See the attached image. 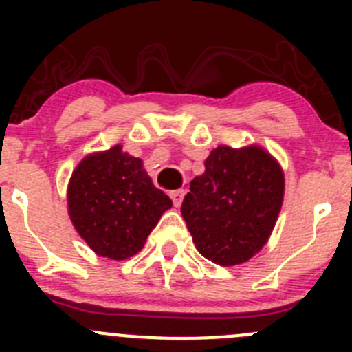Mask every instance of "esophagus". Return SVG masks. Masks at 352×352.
<instances>
[{
    "instance_id": "1",
    "label": "esophagus",
    "mask_w": 352,
    "mask_h": 352,
    "mask_svg": "<svg viewBox=\"0 0 352 352\" xmlns=\"http://www.w3.org/2000/svg\"><path fill=\"white\" fill-rule=\"evenodd\" d=\"M169 195H170V199H173L174 206H179V204H182V201H183V195H185V190H183V188H178V190L170 192Z\"/></svg>"
}]
</instances>
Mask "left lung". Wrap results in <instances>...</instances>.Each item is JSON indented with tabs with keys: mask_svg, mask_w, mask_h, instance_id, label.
<instances>
[{
	"mask_svg": "<svg viewBox=\"0 0 352 352\" xmlns=\"http://www.w3.org/2000/svg\"><path fill=\"white\" fill-rule=\"evenodd\" d=\"M204 167L182 204L195 248L220 266L247 263L272 236L284 203V170L257 144L219 146Z\"/></svg>",
	"mask_w": 352,
	"mask_h": 352,
	"instance_id": "8db88e82",
	"label": "left lung"
}]
</instances>
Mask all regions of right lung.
Instances as JSON below:
<instances>
[{
	"mask_svg": "<svg viewBox=\"0 0 352 352\" xmlns=\"http://www.w3.org/2000/svg\"><path fill=\"white\" fill-rule=\"evenodd\" d=\"M70 220L96 256L123 261L142 250L164 211L173 206L142 167L116 144L77 164L67 188Z\"/></svg>",
	"mask_w": 352,
	"mask_h": 352,
	"instance_id": "1",
	"label": "right lung"
}]
</instances>
